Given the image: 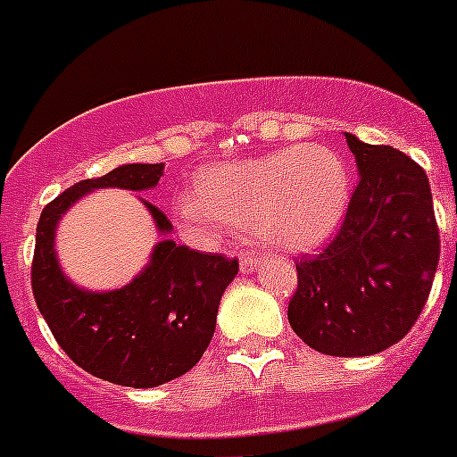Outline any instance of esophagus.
Segmentation results:
<instances>
[{
    "instance_id": "1",
    "label": "esophagus",
    "mask_w": 457,
    "mask_h": 457,
    "mask_svg": "<svg viewBox=\"0 0 457 457\" xmlns=\"http://www.w3.org/2000/svg\"><path fill=\"white\" fill-rule=\"evenodd\" d=\"M261 267V258L258 255H241V272L251 274Z\"/></svg>"
}]
</instances>
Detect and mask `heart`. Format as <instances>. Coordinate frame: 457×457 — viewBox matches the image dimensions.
I'll return each instance as SVG.
<instances>
[{"mask_svg":"<svg viewBox=\"0 0 457 457\" xmlns=\"http://www.w3.org/2000/svg\"><path fill=\"white\" fill-rule=\"evenodd\" d=\"M350 199V166L333 147L291 145L206 166L196 178V196L178 206V218L195 235L258 229L267 244L303 253L336 237Z\"/></svg>","mask_w":457,"mask_h":457,"instance_id":"1","label":"heart"}]
</instances>
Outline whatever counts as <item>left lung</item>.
I'll list each match as a JSON object with an SVG mask.
<instances>
[{
    "label": "left lung",
    "mask_w": 457,
    "mask_h": 457,
    "mask_svg": "<svg viewBox=\"0 0 457 457\" xmlns=\"http://www.w3.org/2000/svg\"><path fill=\"white\" fill-rule=\"evenodd\" d=\"M359 185L336 239L298 262L288 324L312 350L370 357L420 317L439 265V229L425 170L389 145L345 133Z\"/></svg>",
    "instance_id": "1"
}]
</instances>
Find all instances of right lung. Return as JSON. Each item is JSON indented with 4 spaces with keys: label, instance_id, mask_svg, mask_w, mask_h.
Instances as JSON below:
<instances>
[{
    "label": "right lung",
    "instance_id": "add662e5",
    "mask_svg": "<svg viewBox=\"0 0 457 457\" xmlns=\"http://www.w3.org/2000/svg\"><path fill=\"white\" fill-rule=\"evenodd\" d=\"M162 170L164 164H121L55 196L37 225L32 261L37 307L65 354L100 380L136 389L170 383L202 359L216 333L222 293L239 272V262L178 246L166 213L140 199L162 239L129 284L91 291L62 272L55 232L61 218L91 192L152 190Z\"/></svg>",
    "mask_w": 457,
    "mask_h": 457
}]
</instances>
